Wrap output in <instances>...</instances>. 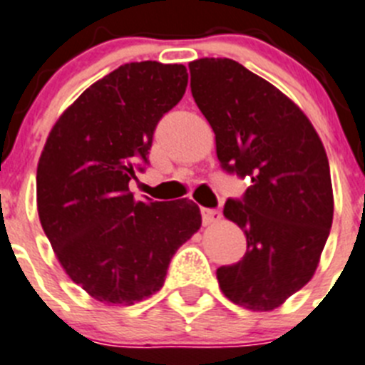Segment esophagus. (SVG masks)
<instances>
[{
    "label": "esophagus",
    "instance_id": "34e87169",
    "mask_svg": "<svg viewBox=\"0 0 365 365\" xmlns=\"http://www.w3.org/2000/svg\"><path fill=\"white\" fill-rule=\"evenodd\" d=\"M222 218V213L218 210H202V222L204 225L210 224H217L218 220Z\"/></svg>",
    "mask_w": 365,
    "mask_h": 365
}]
</instances>
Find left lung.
<instances>
[{"label": "left lung", "mask_w": 365, "mask_h": 365, "mask_svg": "<svg viewBox=\"0 0 365 365\" xmlns=\"http://www.w3.org/2000/svg\"><path fill=\"white\" fill-rule=\"evenodd\" d=\"M193 100L210 121L227 173L249 177L224 217L238 224L247 252L217 269L235 304L269 312L301 290L319 265L333 220L326 150L307 114L287 95L232 58L190 62Z\"/></svg>", "instance_id": "1"}]
</instances>
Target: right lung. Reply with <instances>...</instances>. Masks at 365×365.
<instances>
[{"label":"right lung","mask_w":365,"mask_h":365,"mask_svg":"<svg viewBox=\"0 0 365 365\" xmlns=\"http://www.w3.org/2000/svg\"><path fill=\"white\" fill-rule=\"evenodd\" d=\"M188 86L182 64L128 62L86 89L53 125L37 165L39 220L62 269L106 304L158 292L202 224L193 200H136L158 121Z\"/></svg>","instance_id":"1"}]
</instances>
